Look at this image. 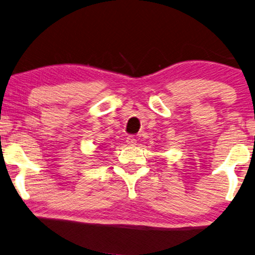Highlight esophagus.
Instances as JSON below:
<instances>
[{
  "label": "esophagus",
  "instance_id": "obj_1",
  "mask_svg": "<svg viewBox=\"0 0 255 255\" xmlns=\"http://www.w3.org/2000/svg\"><path fill=\"white\" fill-rule=\"evenodd\" d=\"M126 142H127V144L128 145H130V146H135L136 145V138L134 136H131V135H129L128 137H127V139H126Z\"/></svg>",
  "mask_w": 255,
  "mask_h": 255
}]
</instances>
